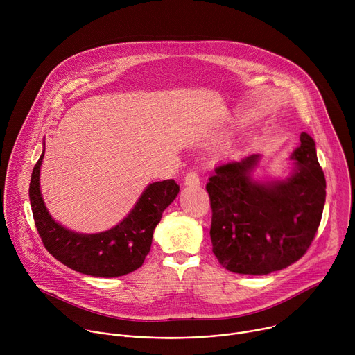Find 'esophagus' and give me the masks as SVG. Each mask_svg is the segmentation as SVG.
Masks as SVG:
<instances>
[{"instance_id": "34e87169", "label": "esophagus", "mask_w": 355, "mask_h": 355, "mask_svg": "<svg viewBox=\"0 0 355 355\" xmlns=\"http://www.w3.org/2000/svg\"><path fill=\"white\" fill-rule=\"evenodd\" d=\"M184 184L187 187H198L199 185V177L195 171H189L185 177H184Z\"/></svg>"}]
</instances>
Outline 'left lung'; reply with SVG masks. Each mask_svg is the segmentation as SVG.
<instances>
[{
    "label": "left lung",
    "mask_w": 355,
    "mask_h": 355,
    "mask_svg": "<svg viewBox=\"0 0 355 355\" xmlns=\"http://www.w3.org/2000/svg\"><path fill=\"white\" fill-rule=\"evenodd\" d=\"M259 159L222 163L207 184L212 251L236 274L266 275L297 261L312 244L324 208L326 180L308 133H300L288 178L254 181L251 171Z\"/></svg>",
    "instance_id": "left-lung-1"
}]
</instances>
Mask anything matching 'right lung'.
I'll use <instances>...</instances> for the list:
<instances>
[{
  "label": "right lung",
  "instance_id": "right-lung-1",
  "mask_svg": "<svg viewBox=\"0 0 355 355\" xmlns=\"http://www.w3.org/2000/svg\"><path fill=\"white\" fill-rule=\"evenodd\" d=\"M40 155L33 167L29 199L37 233L46 250L69 268L91 277H121L141 267L151 247L153 232L164 209L175 199L180 185L174 180L147 185L130 214L115 227L95 234L66 229L49 215L40 193Z\"/></svg>",
  "mask_w": 355,
  "mask_h": 355
}]
</instances>
